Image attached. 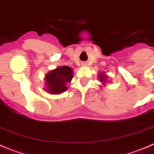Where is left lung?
I'll return each instance as SVG.
<instances>
[{"instance_id": "8db88e82", "label": "left lung", "mask_w": 154, "mask_h": 154, "mask_svg": "<svg viewBox=\"0 0 154 154\" xmlns=\"http://www.w3.org/2000/svg\"><path fill=\"white\" fill-rule=\"evenodd\" d=\"M100 78V82L102 83V84H104L105 82H106V80H107V76L105 75L103 73H102V74H100V75L98 76Z\"/></svg>"}]
</instances>
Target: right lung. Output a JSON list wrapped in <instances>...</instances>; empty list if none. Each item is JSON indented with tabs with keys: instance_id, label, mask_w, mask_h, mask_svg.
Here are the masks:
<instances>
[{
	"instance_id": "right-lung-1",
	"label": "right lung",
	"mask_w": 154,
	"mask_h": 154,
	"mask_svg": "<svg viewBox=\"0 0 154 154\" xmlns=\"http://www.w3.org/2000/svg\"><path fill=\"white\" fill-rule=\"evenodd\" d=\"M73 78V70L70 67L62 66L51 70L45 75V90L51 94H60L67 90V84Z\"/></svg>"
}]
</instances>
